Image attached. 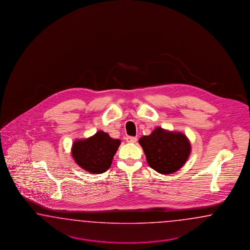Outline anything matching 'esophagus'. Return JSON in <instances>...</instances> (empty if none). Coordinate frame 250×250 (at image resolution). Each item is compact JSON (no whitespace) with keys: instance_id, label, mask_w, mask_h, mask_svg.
Returning a JSON list of instances; mask_svg holds the SVG:
<instances>
[{"instance_id":"esophagus-1","label":"esophagus","mask_w":250,"mask_h":250,"mask_svg":"<svg viewBox=\"0 0 250 250\" xmlns=\"http://www.w3.org/2000/svg\"><path fill=\"white\" fill-rule=\"evenodd\" d=\"M125 140H126L127 143H136V141H137V138L135 137V136H126Z\"/></svg>"}]
</instances>
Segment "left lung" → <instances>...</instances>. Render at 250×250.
<instances>
[{
	"mask_svg": "<svg viewBox=\"0 0 250 250\" xmlns=\"http://www.w3.org/2000/svg\"><path fill=\"white\" fill-rule=\"evenodd\" d=\"M138 142L149 167L163 175L178 171L189 159L191 150L186 135L160 126L154 129L149 136H142Z\"/></svg>",
	"mask_w": 250,
	"mask_h": 250,
	"instance_id": "left-lung-1",
	"label": "left lung"
}]
</instances>
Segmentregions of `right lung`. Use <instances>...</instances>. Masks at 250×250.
I'll list each match as a JSON object with an SVG mask.
<instances>
[{
  "mask_svg": "<svg viewBox=\"0 0 250 250\" xmlns=\"http://www.w3.org/2000/svg\"><path fill=\"white\" fill-rule=\"evenodd\" d=\"M121 141L114 139L104 131L84 139H77L71 147L76 163L91 174H101L112 165Z\"/></svg>",
  "mask_w": 250,
  "mask_h": 250,
  "instance_id": "1",
  "label": "right lung"
}]
</instances>
